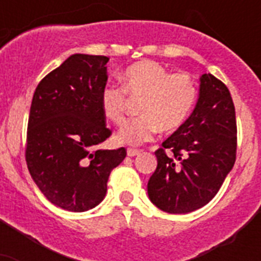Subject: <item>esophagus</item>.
Here are the masks:
<instances>
[{
	"label": "esophagus",
	"instance_id": "esophagus-1",
	"mask_svg": "<svg viewBox=\"0 0 261 261\" xmlns=\"http://www.w3.org/2000/svg\"><path fill=\"white\" fill-rule=\"evenodd\" d=\"M139 153H141L139 149H133V147H128V149H127V154L130 155V157H134V155L139 154Z\"/></svg>",
	"mask_w": 261,
	"mask_h": 261
}]
</instances>
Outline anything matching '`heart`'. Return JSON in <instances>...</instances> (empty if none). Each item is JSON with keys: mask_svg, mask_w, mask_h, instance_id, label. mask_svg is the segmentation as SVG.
<instances>
[{"mask_svg": "<svg viewBox=\"0 0 261 261\" xmlns=\"http://www.w3.org/2000/svg\"><path fill=\"white\" fill-rule=\"evenodd\" d=\"M127 97L141 98L139 116L123 124L118 141L141 145L153 139L159 130L171 133L184 124L198 98V87L186 71L171 73L155 61H139L123 71L122 88H102L100 107L104 116L115 124H122Z\"/></svg>", "mask_w": 261, "mask_h": 261, "instance_id": "heart-1", "label": "heart"}]
</instances>
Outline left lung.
<instances>
[{
	"instance_id": "8db88e82",
	"label": "left lung",
	"mask_w": 261,
	"mask_h": 261,
	"mask_svg": "<svg viewBox=\"0 0 261 261\" xmlns=\"http://www.w3.org/2000/svg\"><path fill=\"white\" fill-rule=\"evenodd\" d=\"M154 153L147 194L160 210L187 214L214 198L237 155L234 104L221 80L202 75L194 112Z\"/></svg>"
}]
</instances>
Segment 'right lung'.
Masks as SVG:
<instances>
[{"instance_id":"right-lung-1","label":"right lung","mask_w":261,"mask_h":261,"mask_svg":"<svg viewBox=\"0 0 261 261\" xmlns=\"http://www.w3.org/2000/svg\"><path fill=\"white\" fill-rule=\"evenodd\" d=\"M104 55L74 54L35 89L27 128L25 161L53 204L83 213L101 202L111 172L127 154L97 149L112 135L100 94L108 73Z\"/></svg>"}]
</instances>
